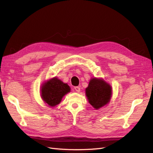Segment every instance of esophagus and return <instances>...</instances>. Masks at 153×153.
Listing matches in <instances>:
<instances>
[{
    "label": "esophagus",
    "mask_w": 153,
    "mask_h": 153,
    "mask_svg": "<svg viewBox=\"0 0 153 153\" xmlns=\"http://www.w3.org/2000/svg\"><path fill=\"white\" fill-rule=\"evenodd\" d=\"M74 89L76 90V91H77V92H79L80 91V87H74Z\"/></svg>",
    "instance_id": "1"
}]
</instances>
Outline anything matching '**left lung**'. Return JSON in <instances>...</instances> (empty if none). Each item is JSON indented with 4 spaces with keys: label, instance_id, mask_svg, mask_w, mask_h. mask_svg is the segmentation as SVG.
<instances>
[{
    "label": "left lung",
    "instance_id": "8db88e82",
    "mask_svg": "<svg viewBox=\"0 0 153 153\" xmlns=\"http://www.w3.org/2000/svg\"><path fill=\"white\" fill-rule=\"evenodd\" d=\"M85 92L89 103L95 109H99L110 101L112 89L102 79L93 78L90 80Z\"/></svg>",
    "mask_w": 153,
    "mask_h": 153
}]
</instances>
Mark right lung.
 Here are the masks:
<instances>
[{"instance_id": "add662e5", "label": "right lung", "mask_w": 153, "mask_h": 153, "mask_svg": "<svg viewBox=\"0 0 153 153\" xmlns=\"http://www.w3.org/2000/svg\"><path fill=\"white\" fill-rule=\"evenodd\" d=\"M41 88L42 99L51 106L58 105L62 97L70 91L68 84L63 83L56 77L45 83Z\"/></svg>"}]
</instances>
